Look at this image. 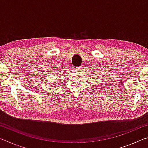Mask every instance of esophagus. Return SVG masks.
Wrapping results in <instances>:
<instances>
[{
    "label": "esophagus",
    "instance_id": "1",
    "mask_svg": "<svg viewBox=\"0 0 148 148\" xmlns=\"http://www.w3.org/2000/svg\"><path fill=\"white\" fill-rule=\"evenodd\" d=\"M80 69H81V67H74V70L75 71H80Z\"/></svg>",
    "mask_w": 148,
    "mask_h": 148
}]
</instances>
